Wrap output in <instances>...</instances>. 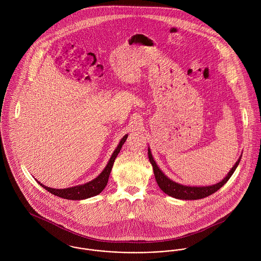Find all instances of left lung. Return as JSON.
<instances>
[{
  "mask_svg": "<svg viewBox=\"0 0 261 261\" xmlns=\"http://www.w3.org/2000/svg\"><path fill=\"white\" fill-rule=\"evenodd\" d=\"M148 153H149V162L153 169V175L155 177V181H156L159 187L161 188V190L171 197H174L176 199H182V200L202 199V198L208 197V196L212 195L213 193H215L216 191H218L221 187L223 186L224 184L227 183V181L233 175V173L236 170V168L240 162V159H241V158L238 159V161L236 162L234 167L231 169V171L228 173L226 178H224L223 181H221L213 186L189 187L180 185L178 183L173 182L169 178H167V176L164 175V173L159 169L155 162L153 161V158L151 156V152L149 149L148 150Z\"/></svg>",
  "mask_w": 261,
  "mask_h": 261,
  "instance_id": "1",
  "label": "left lung"
}]
</instances>
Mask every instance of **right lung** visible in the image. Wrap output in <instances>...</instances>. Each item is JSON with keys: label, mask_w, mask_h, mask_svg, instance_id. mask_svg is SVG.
Listing matches in <instances>:
<instances>
[{"label": "right lung", "mask_w": 261, "mask_h": 261, "mask_svg": "<svg viewBox=\"0 0 261 261\" xmlns=\"http://www.w3.org/2000/svg\"><path fill=\"white\" fill-rule=\"evenodd\" d=\"M126 138H127V135H125L121 139L117 148L113 151L112 158L110 159V162L107 165V167L105 168V170L101 172V174L97 178H95L91 182L86 183V184L81 185V186L71 187V188H67V189H52V188H49V187L44 186L39 182L38 183L40 184V186L43 187L45 190H47L51 194H53L57 197H60V198L68 199V200H83V199H87V198L98 195L108 185L109 177H110L111 172H112V168L113 166V163H114V160H115L116 155L118 154V152L120 151L122 145L126 141Z\"/></svg>", "instance_id": "obj_1"}]
</instances>
